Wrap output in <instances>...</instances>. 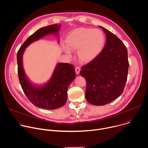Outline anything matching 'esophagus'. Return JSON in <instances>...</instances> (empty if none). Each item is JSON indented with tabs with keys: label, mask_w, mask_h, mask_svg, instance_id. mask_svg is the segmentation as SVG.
Masks as SVG:
<instances>
[{
	"label": "esophagus",
	"mask_w": 148,
	"mask_h": 148,
	"mask_svg": "<svg viewBox=\"0 0 148 148\" xmlns=\"http://www.w3.org/2000/svg\"><path fill=\"white\" fill-rule=\"evenodd\" d=\"M75 73L77 74H79V73H80V71H81V69L79 67H77L75 69Z\"/></svg>",
	"instance_id": "1"
}]
</instances>
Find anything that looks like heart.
<instances>
[{"label":"heart","instance_id":"b5f03b06","mask_svg":"<svg viewBox=\"0 0 148 148\" xmlns=\"http://www.w3.org/2000/svg\"><path fill=\"white\" fill-rule=\"evenodd\" d=\"M105 43V36L99 29L81 27L71 31L67 36L65 52L69 56L71 51L78 50V60L84 63L95 59L102 52Z\"/></svg>","mask_w":148,"mask_h":148}]
</instances>
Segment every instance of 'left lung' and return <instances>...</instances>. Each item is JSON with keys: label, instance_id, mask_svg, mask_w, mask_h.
I'll return each instance as SVG.
<instances>
[{"label": "left lung", "instance_id": "left-lung-1", "mask_svg": "<svg viewBox=\"0 0 148 148\" xmlns=\"http://www.w3.org/2000/svg\"><path fill=\"white\" fill-rule=\"evenodd\" d=\"M106 43L101 53L82 67L80 74L86 82L85 98L95 106L113 101L123 93L127 79L129 63L127 49L114 34L100 26Z\"/></svg>", "mask_w": 148, "mask_h": 148}]
</instances>
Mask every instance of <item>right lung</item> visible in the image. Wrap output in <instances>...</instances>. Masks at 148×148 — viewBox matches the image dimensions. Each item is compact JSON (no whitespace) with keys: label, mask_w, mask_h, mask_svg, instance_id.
I'll return each instance as SVG.
<instances>
[{"label":"right lung","mask_w":148,"mask_h":148,"mask_svg":"<svg viewBox=\"0 0 148 148\" xmlns=\"http://www.w3.org/2000/svg\"><path fill=\"white\" fill-rule=\"evenodd\" d=\"M60 27L61 25L55 24L38 29L24 42L17 55L18 78L24 93L34 105L46 110L56 109L65 105L68 87L75 78L74 66L58 63L50 79L43 85H36L32 83L25 74L23 56L26 47L32 42L48 35L55 34L59 36Z\"/></svg>","instance_id":"right-lung-1"}]
</instances>
